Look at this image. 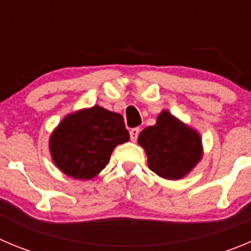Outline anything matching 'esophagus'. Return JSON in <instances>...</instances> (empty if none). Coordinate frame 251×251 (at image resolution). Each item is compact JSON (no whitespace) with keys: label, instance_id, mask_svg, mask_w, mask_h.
<instances>
[{"label":"esophagus","instance_id":"obj_1","mask_svg":"<svg viewBox=\"0 0 251 251\" xmlns=\"http://www.w3.org/2000/svg\"><path fill=\"white\" fill-rule=\"evenodd\" d=\"M140 135V128L139 127H135V128H131L130 130V139L131 141H136L137 137H139Z\"/></svg>","mask_w":251,"mask_h":251}]
</instances>
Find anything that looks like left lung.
Returning a JSON list of instances; mask_svg holds the SVG:
<instances>
[{
    "mask_svg": "<svg viewBox=\"0 0 251 251\" xmlns=\"http://www.w3.org/2000/svg\"><path fill=\"white\" fill-rule=\"evenodd\" d=\"M150 170L166 179H179L202 157V140L198 132L182 124L168 111H162L153 126L139 136Z\"/></svg>",
    "mask_w": 251,
    "mask_h": 251,
    "instance_id": "1",
    "label": "left lung"
}]
</instances>
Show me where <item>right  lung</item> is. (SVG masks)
Listing matches in <instances>:
<instances>
[{"instance_id": "obj_1", "label": "right lung", "mask_w": 251, "mask_h": 251, "mask_svg": "<svg viewBox=\"0 0 251 251\" xmlns=\"http://www.w3.org/2000/svg\"><path fill=\"white\" fill-rule=\"evenodd\" d=\"M128 140L123 116L97 105L68 115L51 133L49 147L65 175L91 179L104 170L115 147Z\"/></svg>"}]
</instances>
